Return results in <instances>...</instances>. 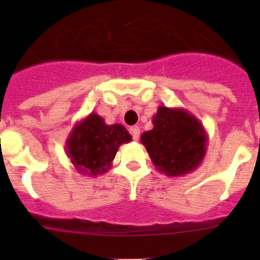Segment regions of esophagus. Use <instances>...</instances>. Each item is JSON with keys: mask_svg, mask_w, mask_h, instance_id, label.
Masks as SVG:
<instances>
[{"mask_svg": "<svg viewBox=\"0 0 260 260\" xmlns=\"http://www.w3.org/2000/svg\"><path fill=\"white\" fill-rule=\"evenodd\" d=\"M130 134L133 135V139L137 141L139 135H141V128L138 127V126H133V127H130Z\"/></svg>", "mask_w": 260, "mask_h": 260, "instance_id": "34e87169", "label": "esophagus"}]
</instances>
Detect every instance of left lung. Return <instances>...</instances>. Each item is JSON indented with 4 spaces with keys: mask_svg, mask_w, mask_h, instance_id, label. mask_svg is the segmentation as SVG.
<instances>
[{
    "mask_svg": "<svg viewBox=\"0 0 260 260\" xmlns=\"http://www.w3.org/2000/svg\"><path fill=\"white\" fill-rule=\"evenodd\" d=\"M152 123L153 128L142 134L141 142L160 173L181 177L202 164L208 135L197 117L182 108L160 105Z\"/></svg>",
    "mask_w": 260,
    "mask_h": 260,
    "instance_id": "left-lung-1",
    "label": "left lung"
}]
</instances>
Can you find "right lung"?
Returning <instances> with one entry per match:
<instances>
[{
    "label": "right lung",
    "mask_w": 260,
    "mask_h": 260,
    "mask_svg": "<svg viewBox=\"0 0 260 260\" xmlns=\"http://www.w3.org/2000/svg\"><path fill=\"white\" fill-rule=\"evenodd\" d=\"M132 141V135L119 123L107 125L95 112L75 123L66 141V155L75 171L98 177L112 167L119 146Z\"/></svg>",
    "instance_id": "1"
}]
</instances>
